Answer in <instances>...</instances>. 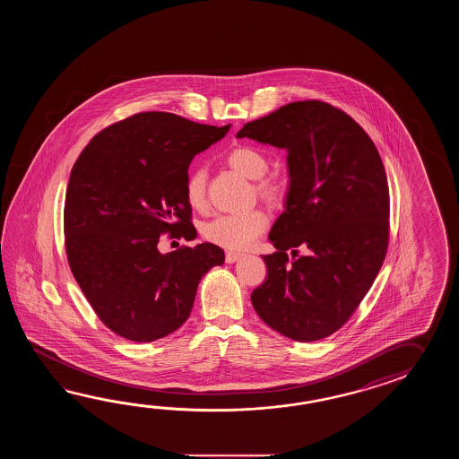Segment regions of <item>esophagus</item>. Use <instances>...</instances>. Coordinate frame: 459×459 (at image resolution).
<instances>
[{"label": "esophagus", "mask_w": 459, "mask_h": 459, "mask_svg": "<svg viewBox=\"0 0 459 459\" xmlns=\"http://www.w3.org/2000/svg\"><path fill=\"white\" fill-rule=\"evenodd\" d=\"M241 257H243V254L241 253H231V251H228V253H226V263H236V261H238V259H241Z\"/></svg>", "instance_id": "esophagus-1"}]
</instances>
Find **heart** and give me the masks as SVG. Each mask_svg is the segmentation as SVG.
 <instances>
[{"label": "heart", "instance_id": "heart-1", "mask_svg": "<svg viewBox=\"0 0 459 459\" xmlns=\"http://www.w3.org/2000/svg\"><path fill=\"white\" fill-rule=\"evenodd\" d=\"M228 166L241 176L255 180V190L271 204L282 202L287 188L282 178L264 177L269 169V159L261 149L253 146L234 147L226 156ZM186 202L194 208L205 205L206 170L195 167L190 170L186 182ZM267 226V216L261 210H251L238 215H218L204 226V236L210 243L230 251H241L255 241Z\"/></svg>", "mask_w": 459, "mask_h": 459}]
</instances>
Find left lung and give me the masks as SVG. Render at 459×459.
<instances>
[{
    "instance_id": "1",
    "label": "left lung",
    "mask_w": 459,
    "mask_h": 459,
    "mask_svg": "<svg viewBox=\"0 0 459 459\" xmlns=\"http://www.w3.org/2000/svg\"><path fill=\"white\" fill-rule=\"evenodd\" d=\"M236 136L285 149L290 178L269 233L277 251L263 255L267 277L251 295L254 310L293 342L326 338L350 320L385 257L389 186L381 156L351 117L316 100L279 108Z\"/></svg>"
}]
</instances>
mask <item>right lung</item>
Here are the masks:
<instances>
[{
    "mask_svg": "<svg viewBox=\"0 0 459 459\" xmlns=\"http://www.w3.org/2000/svg\"><path fill=\"white\" fill-rule=\"evenodd\" d=\"M230 126L137 113L98 133L72 167L64 210L70 269L98 318L129 342L178 330L202 277L225 263L215 244L167 254L157 244L164 233L195 239L188 167Z\"/></svg>",
    "mask_w": 459,
    "mask_h": 459,
    "instance_id": "right-lung-1",
    "label": "right lung"
}]
</instances>
